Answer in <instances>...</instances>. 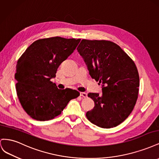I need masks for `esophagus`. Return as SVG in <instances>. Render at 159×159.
Here are the masks:
<instances>
[{"mask_svg":"<svg viewBox=\"0 0 159 159\" xmlns=\"http://www.w3.org/2000/svg\"><path fill=\"white\" fill-rule=\"evenodd\" d=\"M80 95L82 96V97L84 98H86L88 97V94H87V93H85V92H81Z\"/></svg>","mask_w":159,"mask_h":159,"instance_id":"1","label":"esophagus"}]
</instances>
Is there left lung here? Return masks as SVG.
<instances>
[{"instance_id": "8db88e82", "label": "left lung", "mask_w": 159, "mask_h": 159, "mask_svg": "<svg viewBox=\"0 0 159 159\" xmlns=\"http://www.w3.org/2000/svg\"><path fill=\"white\" fill-rule=\"evenodd\" d=\"M77 50L91 78L102 84V95L88 93L95 106L86 117L102 128L119 125L131 114L138 98L139 75L135 64L119 46L108 40L83 39Z\"/></svg>"}]
</instances>
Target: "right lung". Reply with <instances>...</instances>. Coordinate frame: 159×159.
Wrapping results in <instances>:
<instances>
[{
	"instance_id": "right-lung-1",
	"label": "right lung",
	"mask_w": 159,
	"mask_h": 159,
	"mask_svg": "<svg viewBox=\"0 0 159 159\" xmlns=\"http://www.w3.org/2000/svg\"><path fill=\"white\" fill-rule=\"evenodd\" d=\"M81 39L59 36L34 42L16 64L18 98L30 117L48 121L61 114L68 102L80 95L72 89H59L50 80L59 66L76 48Z\"/></svg>"
}]
</instances>
